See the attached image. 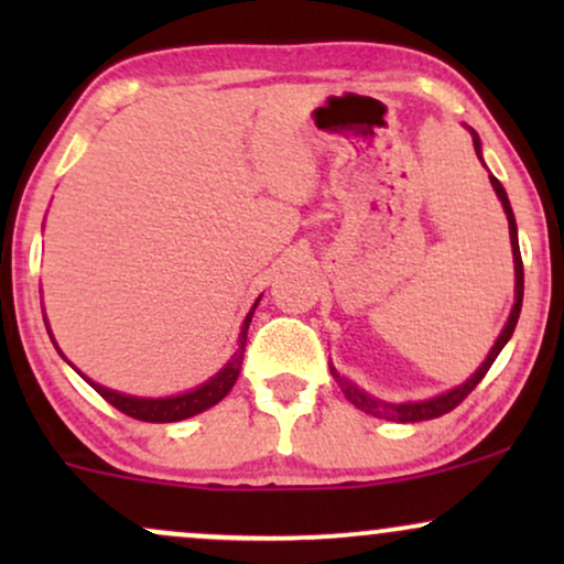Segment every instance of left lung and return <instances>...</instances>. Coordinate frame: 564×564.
I'll list each match as a JSON object with an SVG mask.
<instances>
[{"label":"left lung","instance_id":"1","mask_svg":"<svg viewBox=\"0 0 564 564\" xmlns=\"http://www.w3.org/2000/svg\"><path fill=\"white\" fill-rule=\"evenodd\" d=\"M469 134H471V142H475V151H477V159L482 161V142H480V134L475 132V129L467 127ZM485 166V161H482ZM490 185H494L498 200H501L503 206V215H507V223H509V241H511V257H514V304H511V313L507 318V326L501 328V334H498L496 345L490 347L488 358L482 360L480 368H477L471 377L464 381V384L453 387V390L443 392V394H435V398L430 400H413V403H387V400H379L373 398V394H368L366 390H360L358 384H352L347 377H341L339 371L332 366V373L336 379V384L341 387V392H345V398L352 403L355 408H360V411L371 413V416L377 419H387V422H400V424H408V422H426V419H437L443 416V413H448L462 403L467 394L475 390L477 384H480L485 373H488V368L494 366V360L498 358V352H501L503 347H507V341L511 339V334H514V326H517V318H520V310H522V291H525V273H522V257H520V241H517V223H514V212H511V204H509V196L507 191H503V185L498 183V180L490 174Z\"/></svg>","mask_w":564,"mask_h":564}]
</instances>
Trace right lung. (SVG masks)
Returning a JSON list of instances; mask_svg holds the SVG:
<instances>
[{
  "label": "right lung",
  "mask_w": 564,
  "mask_h": 564,
  "mask_svg": "<svg viewBox=\"0 0 564 564\" xmlns=\"http://www.w3.org/2000/svg\"><path fill=\"white\" fill-rule=\"evenodd\" d=\"M260 300H262V296H260ZM260 300L254 302V307H251L249 315L243 318L241 334H238V349L232 352V358L223 368H219L215 377H212L209 381H204V384L193 387V390L180 392V394H170V398H138V394H124V392L108 390V387L97 384V381L84 377L82 371L79 373L84 379H87V384L93 387L97 394H102L108 403H111L113 408H119V411L127 413V416L140 419V422H153V424L183 422V419H191V416H196V413L206 411V408L217 405L219 400H223L225 394L232 390L238 373H241L243 349H246V332H249L251 315H254V310H257V304H260ZM44 323H47V321H44ZM47 332H50V323H47ZM50 339H53V334H50ZM53 345H55V339H53ZM55 349L61 352V347H57V345H55ZM63 358H66V355H63Z\"/></svg>",
  "instance_id": "obj_1"
}]
</instances>
